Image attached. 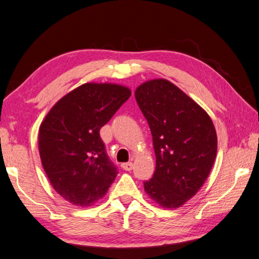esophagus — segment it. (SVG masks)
<instances>
[{"label":"esophagus","mask_w":259,"mask_h":259,"mask_svg":"<svg viewBox=\"0 0 259 259\" xmlns=\"http://www.w3.org/2000/svg\"><path fill=\"white\" fill-rule=\"evenodd\" d=\"M121 167H122V169L125 170V171H130V170L134 168V163L133 162H124L121 164Z\"/></svg>","instance_id":"1"}]
</instances>
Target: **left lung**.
Listing matches in <instances>:
<instances>
[{
  "label": "left lung",
  "mask_w": 259,
  "mask_h": 259,
  "mask_svg": "<svg viewBox=\"0 0 259 259\" xmlns=\"http://www.w3.org/2000/svg\"><path fill=\"white\" fill-rule=\"evenodd\" d=\"M136 100L149 123L156 170L145 190L163 208H178L197 194L216 158L217 135L210 117L171 82L150 80Z\"/></svg>",
  "instance_id": "1"
}]
</instances>
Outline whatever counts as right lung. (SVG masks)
<instances>
[{"label":"right lung","mask_w":259,"mask_h":259,"mask_svg":"<svg viewBox=\"0 0 259 259\" xmlns=\"http://www.w3.org/2000/svg\"><path fill=\"white\" fill-rule=\"evenodd\" d=\"M130 96L122 85L85 83L60 99L43 120L38 133L42 166L65 200L90 206L113 183L118 169L107 155L100 129Z\"/></svg>","instance_id":"right-lung-1"}]
</instances>
